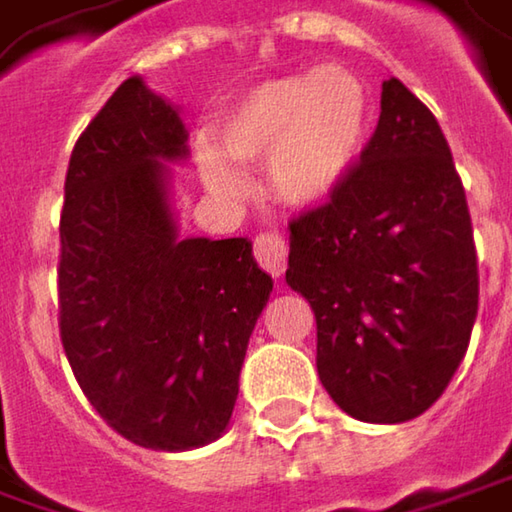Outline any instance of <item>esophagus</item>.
Wrapping results in <instances>:
<instances>
[{"label":"esophagus","instance_id":"obj_1","mask_svg":"<svg viewBox=\"0 0 512 512\" xmlns=\"http://www.w3.org/2000/svg\"><path fill=\"white\" fill-rule=\"evenodd\" d=\"M287 240L278 234V231H263L255 237V257L257 263L272 275V278H281L284 269H287Z\"/></svg>","mask_w":512,"mask_h":512}]
</instances>
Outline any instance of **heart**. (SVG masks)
<instances>
[{
    "instance_id": "obj_1",
    "label": "heart",
    "mask_w": 512,
    "mask_h": 512,
    "mask_svg": "<svg viewBox=\"0 0 512 512\" xmlns=\"http://www.w3.org/2000/svg\"><path fill=\"white\" fill-rule=\"evenodd\" d=\"M366 128V84L343 67H316L252 87L219 119L213 140L234 163L266 155L269 190L287 205L307 208L325 202L346 181ZM221 156L208 146L199 149L202 178L222 196H240L246 181Z\"/></svg>"
}]
</instances>
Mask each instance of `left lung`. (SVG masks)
I'll return each instance as SVG.
<instances>
[{
    "label": "left lung",
    "mask_w": 512,
    "mask_h": 512,
    "mask_svg": "<svg viewBox=\"0 0 512 512\" xmlns=\"http://www.w3.org/2000/svg\"><path fill=\"white\" fill-rule=\"evenodd\" d=\"M287 284L313 307L319 381L349 416L395 425L445 393L478 316V255L440 122L398 78L346 181L290 219Z\"/></svg>",
    "instance_id": "8db88e82"
}]
</instances>
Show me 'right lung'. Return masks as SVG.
Listing matches in <instances>:
<instances>
[{"mask_svg": "<svg viewBox=\"0 0 512 512\" xmlns=\"http://www.w3.org/2000/svg\"><path fill=\"white\" fill-rule=\"evenodd\" d=\"M187 155L178 111L122 81L75 140L64 181L58 328L72 375L125 440L213 442L272 278L246 237L181 240L163 161Z\"/></svg>", "mask_w": 512, "mask_h": 512, "instance_id": "1", "label": "right lung"}]
</instances>
